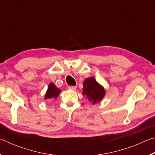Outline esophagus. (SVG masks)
I'll return each mask as SVG.
<instances>
[{
    "label": "esophagus",
    "instance_id": "obj_1",
    "mask_svg": "<svg viewBox=\"0 0 155 155\" xmlns=\"http://www.w3.org/2000/svg\"><path fill=\"white\" fill-rule=\"evenodd\" d=\"M77 86H69V87H68V89H69V90H73V91H75V90H77Z\"/></svg>",
    "mask_w": 155,
    "mask_h": 155
}]
</instances>
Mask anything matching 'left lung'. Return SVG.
Masks as SVG:
<instances>
[{
	"label": "left lung",
	"mask_w": 155,
	"mask_h": 155,
	"mask_svg": "<svg viewBox=\"0 0 155 155\" xmlns=\"http://www.w3.org/2000/svg\"><path fill=\"white\" fill-rule=\"evenodd\" d=\"M82 94L86 96L89 101L93 104L101 102L105 96L106 90L93 77L84 81Z\"/></svg>",
	"instance_id": "left-lung-1"
}]
</instances>
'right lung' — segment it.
Returning <instances> with one entry per match:
<instances>
[{
    "mask_svg": "<svg viewBox=\"0 0 155 155\" xmlns=\"http://www.w3.org/2000/svg\"><path fill=\"white\" fill-rule=\"evenodd\" d=\"M60 93H61V90L57 88L53 83H50L44 98V100H55L59 96Z\"/></svg>",
    "mask_w": 155,
    "mask_h": 155,
    "instance_id": "obj_1",
    "label": "right lung"
}]
</instances>
